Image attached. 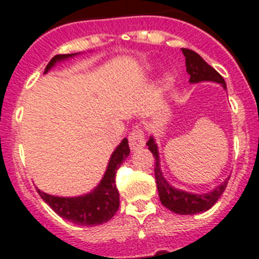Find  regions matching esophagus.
I'll return each mask as SVG.
<instances>
[{
  "label": "esophagus",
  "mask_w": 259,
  "mask_h": 259,
  "mask_svg": "<svg viewBox=\"0 0 259 259\" xmlns=\"http://www.w3.org/2000/svg\"><path fill=\"white\" fill-rule=\"evenodd\" d=\"M129 145L132 150H137L145 145V137H144V133H142L141 129L136 127V129L130 132Z\"/></svg>",
  "instance_id": "obj_1"
}]
</instances>
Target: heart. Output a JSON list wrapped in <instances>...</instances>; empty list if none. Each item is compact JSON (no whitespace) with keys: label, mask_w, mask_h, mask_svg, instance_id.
Here are the masks:
<instances>
[{"label":"heart","mask_w":259,"mask_h":259,"mask_svg":"<svg viewBox=\"0 0 259 259\" xmlns=\"http://www.w3.org/2000/svg\"><path fill=\"white\" fill-rule=\"evenodd\" d=\"M170 82H172V75H165V76H164V83H165V84H169Z\"/></svg>","instance_id":"1"}]
</instances>
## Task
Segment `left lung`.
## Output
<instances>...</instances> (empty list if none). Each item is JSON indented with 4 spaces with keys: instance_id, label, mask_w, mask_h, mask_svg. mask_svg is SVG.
Wrapping results in <instances>:
<instances>
[{
    "instance_id": "1",
    "label": "left lung",
    "mask_w": 259,
    "mask_h": 259,
    "mask_svg": "<svg viewBox=\"0 0 259 259\" xmlns=\"http://www.w3.org/2000/svg\"><path fill=\"white\" fill-rule=\"evenodd\" d=\"M181 51L185 56V67H187V72L189 74V83L215 82L222 84L225 90L227 89L225 79L222 78L219 72L213 70L212 67L208 66L200 55L193 52L192 50H187V48H181ZM146 145L153 153L154 160H156L154 176H156V183H157L160 200H161L162 205H165L172 212L180 213V215H195V213L204 212L211 208L217 203L218 199L222 196V193L225 192L229 179H226L221 185H218L217 188L207 193H192L175 188L165 180V177L162 175L158 148L153 136H150Z\"/></svg>"
}]
</instances>
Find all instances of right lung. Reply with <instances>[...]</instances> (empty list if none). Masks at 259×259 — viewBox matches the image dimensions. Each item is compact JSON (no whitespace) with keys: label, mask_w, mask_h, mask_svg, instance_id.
I'll list each match as a JSON object with an SVG mask.
<instances>
[{"label":"right lung","mask_w":259,"mask_h":259,"mask_svg":"<svg viewBox=\"0 0 259 259\" xmlns=\"http://www.w3.org/2000/svg\"><path fill=\"white\" fill-rule=\"evenodd\" d=\"M78 54L56 55L47 64L44 74L58 63L78 56ZM130 153L127 138H123L109 160L106 172L99 184L89 193L74 197L54 196L37 188L41 199L63 219L78 226H98L106 223L115 215L119 207V192L115 185V173Z\"/></svg>","instance_id":"1"}]
</instances>
